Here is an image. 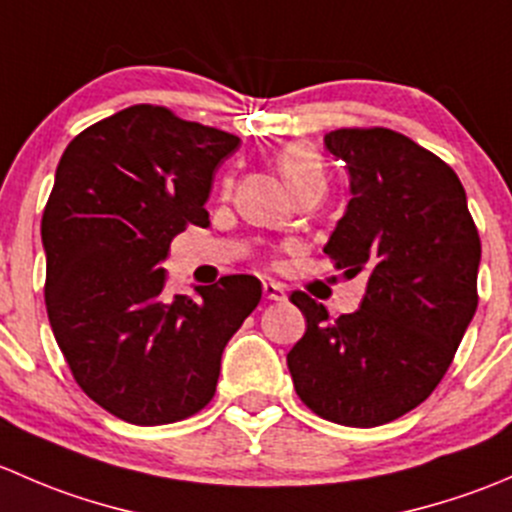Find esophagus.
Instances as JSON below:
<instances>
[{
    "mask_svg": "<svg viewBox=\"0 0 512 512\" xmlns=\"http://www.w3.org/2000/svg\"><path fill=\"white\" fill-rule=\"evenodd\" d=\"M262 292H265V297L270 299V302H285L287 299V289L285 285H280V282L265 280L262 282Z\"/></svg>",
    "mask_w": 512,
    "mask_h": 512,
    "instance_id": "1",
    "label": "esophagus"
}]
</instances>
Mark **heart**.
I'll return each instance as SVG.
<instances>
[{
  "instance_id": "1",
  "label": "heart",
  "mask_w": 512,
  "mask_h": 512,
  "mask_svg": "<svg viewBox=\"0 0 512 512\" xmlns=\"http://www.w3.org/2000/svg\"><path fill=\"white\" fill-rule=\"evenodd\" d=\"M277 168L292 190L307 183H324V163L309 143H289L277 156Z\"/></svg>"
}]
</instances>
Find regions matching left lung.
<instances>
[{
  "label": "left lung",
  "mask_w": 512,
  "mask_h": 512,
  "mask_svg": "<svg viewBox=\"0 0 512 512\" xmlns=\"http://www.w3.org/2000/svg\"><path fill=\"white\" fill-rule=\"evenodd\" d=\"M349 170V200L324 252L364 275L359 309L329 317L304 292L307 332L289 349L297 396L327 421L371 428L431 396L478 307L480 237L451 165L389 128L324 136Z\"/></svg>",
  "instance_id": "8db88e82"
}]
</instances>
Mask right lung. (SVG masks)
<instances>
[{
  "instance_id": "obj_1",
  "label": "right lung",
  "mask_w": 512,
  "mask_h": 512,
  "mask_svg": "<svg viewBox=\"0 0 512 512\" xmlns=\"http://www.w3.org/2000/svg\"><path fill=\"white\" fill-rule=\"evenodd\" d=\"M237 146L232 133L141 103L86 128L59 160L41 218L46 312L76 384L123 421L198 414L225 344L260 304L252 275L163 297L170 240L210 225L215 170Z\"/></svg>"
}]
</instances>
